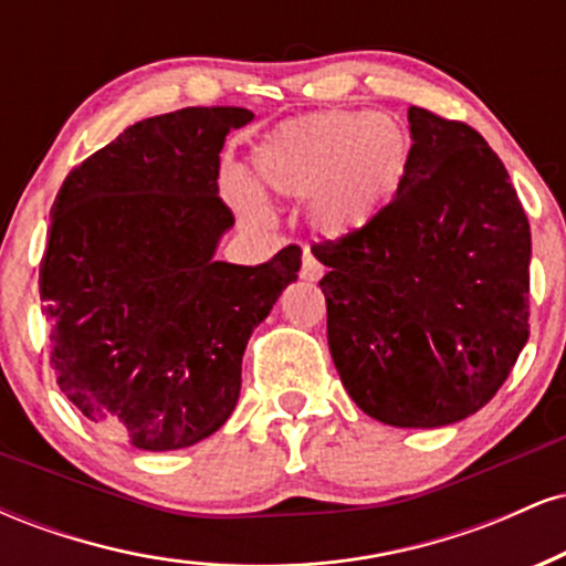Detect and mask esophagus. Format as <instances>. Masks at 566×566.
<instances>
[{
	"instance_id": "obj_1",
	"label": "esophagus",
	"mask_w": 566,
	"mask_h": 566,
	"mask_svg": "<svg viewBox=\"0 0 566 566\" xmlns=\"http://www.w3.org/2000/svg\"><path fill=\"white\" fill-rule=\"evenodd\" d=\"M322 274H324L322 263L316 261L311 252H303V263H301V279H303V282H319Z\"/></svg>"
}]
</instances>
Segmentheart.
<instances>
[{
  "instance_id": "heart-1",
  "label": "heart",
  "mask_w": 566,
  "mask_h": 566,
  "mask_svg": "<svg viewBox=\"0 0 566 566\" xmlns=\"http://www.w3.org/2000/svg\"><path fill=\"white\" fill-rule=\"evenodd\" d=\"M252 175L276 199L311 201V226L324 239H350L380 218L407 184L412 138L391 114L322 112L290 119L252 148ZM226 193L247 220L263 207L244 178Z\"/></svg>"
}]
</instances>
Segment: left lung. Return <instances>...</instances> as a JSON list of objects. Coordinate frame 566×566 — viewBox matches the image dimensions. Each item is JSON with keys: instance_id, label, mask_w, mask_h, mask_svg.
Here are the masks:
<instances>
[{"instance_id": "8db88e82", "label": "left lung", "mask_w": 566, "mask_h": 566, "mask_svg": "<svg viewBox=\"0 0 566 566\" xmlns=\"http://www.w3.org/2000/svg\"><path fill=\"white\" fill-rule=\"evenodd\" d=\"M412 167L380 218L311 247L350 399L396 428L479 412L530 337L527 216L476 129L409 108Z\"/></svg>"}]
</instances>
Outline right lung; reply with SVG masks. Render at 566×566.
I'll return each instance as SVG.
<instances>
[{"label":"right lung","mask_w":566,"mask_h":566,"mask_svg":"<svg viewBox=\"0 0 566 566\" xmlns=\"http://www.w3.org/2000/svg\"><path fill=\"white\" fill-rule=\"evenodd\" d=\"M252 119L193 106L135 122L50 210L39 295L57 386L138 450H184L231 418L247 340L301 271L295 244L263 265L216 261L233 226L220 151Z\"/></svg>","instance_id":"obj_1"}]
</instances>
